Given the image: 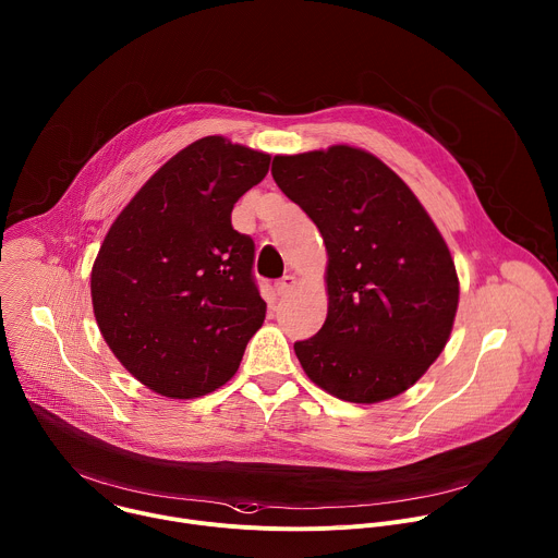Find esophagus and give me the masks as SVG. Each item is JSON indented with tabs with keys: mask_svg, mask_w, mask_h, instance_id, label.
I'll list each match as a JSON object with an SVG mask.
<instances>
[{
	"mask_svg": "<svg viewBox=\"0 0 558 558\" xmlns=\"http://www.w3.org/2000/svg\"><path fill=\"white\" fill-rule=\"evenodd\" d=\"M293 287H295V276H282V278L276 282V293H278V295H287Z\"/></svg>",
	"mask_w": 558,
	"mask_h": 558,
	"instance_id": "34e87169",
	"label": "esophagus"
}]
</instances>
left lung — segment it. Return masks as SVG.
<instances>
[{"label": "left lung", "mask_w": 558, "mask_h": 558, "mask_svg": "<svg viewBox=\"0 0 558 558\" xmlns=\"http://www.w3.org/2000/svg\"><path fill=\"white\" fill-rule=\"evenodd\" d=\"M271 174L328 252L326 322L293 343L304 373L341 401L399 397L453 328L460 284L445 239L408 183L361 148L276 155Z\"/></svg>", "instance_id": "left-lung-1"}]
</instances>
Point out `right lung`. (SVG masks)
<instances>
[{
	"label": "right lung",
	"mask_w": 558,
	"mask_h": 558,
	"mask_svg": "<svg viewBox=\"0 0 558 558\" xmlns=\"http://www.w3.org/2000/svg\"><path fill=\"white\" fill-rule=\"evenodd\" d=\"M271 157L208 135L170 157L109 228L92 302L111 352L148 390L197 399L228 384L267 304L234 204Z\"/></svg>",
	"instance_id": "add662e5"
}]
</instances>
